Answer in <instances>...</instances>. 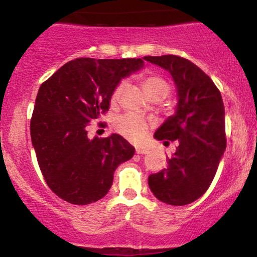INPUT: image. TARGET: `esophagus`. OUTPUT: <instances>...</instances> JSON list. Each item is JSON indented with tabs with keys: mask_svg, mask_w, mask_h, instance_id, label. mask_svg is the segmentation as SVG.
I'll list each match as a JSON object with an SVG mask.
<instances>
[{
	"mask_svg": "<svg viewBox=\"0 0 257 257\" xmlns=\"http://www.w3.org/2000/svg\"><path fill=\"white\" fill-rule=\"evenodd\" d=\"M149 152L147 149H144V147H137V153L138 155H146Z\"/></svg>",
	"mask_w": 257,
	"mask_h": 257,
	"instance_id": "esophagus-1",
	"label": "esophagus"
}]
</instances>
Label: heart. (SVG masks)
<instances>
[{"label":"heart","mask_w":257,"mask_h":257,"mask_svg":"<svg viewBox=\"0 0 257 257\" xmlns=\"http://www.w3.org/2000/svg\"><path fill=\"white\" fill-rule=\"evenodd\" d=\"M141 82H143L144 90L149 95V98L151 99H163L170 91V85L167 82V79L157 75V73H145L141 77ZM125 87L126 83L124 81L119 82L117 84L113 93H112V102L118 101ZM147 126H149V124H147L146 120L141 118L140 116H137V114H125V116L119 117L116 122L117 132L125 139L134 141V143H139V141L145 138Z\"/></svg>","instance_id":"b5f03b06"}]
</instances>
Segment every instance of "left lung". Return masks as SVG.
<instances>
[{
    "instance_id": "obj_1",
    "label": "left lung",
    "mask_w": 257,
    "mask_h": 257,
    "mask_svg": "<svg viewBox=\"0 0 257 257\" xmlns=\"http://www.w3.org/2000/svg\"><path fill=\"white\" fill-rule=\"evenodd\" d=\"M144 59L169 71L178 93L175 113L156 131L155 139L176 140L179 146L166 169L149 176V186L161 202L190 204L209 188L226 150L222 96L211 78L187 59Z\"/></svg>"
}]
</instances>
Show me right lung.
<instances>
[{
	"mask_svg": "<svg viewBox=\"0 0 257 257\" xmlns=\"http://www.w3.org/2000/svg\"><path fill=\"white\" fill-rule=\"evenodd\" d=\"M143 67V59L78 58L40 87L31 141L47 185L61 199L77 205L101 199L117 167L134 156L124 138L89 139L87 125L108 111L120 79Z\"/></svg>",
	"mask_w": 257,
	"mask_h": 257,
	"instance_id": "right-lung-1",
	"label": "right lung"
}]
</instances>
